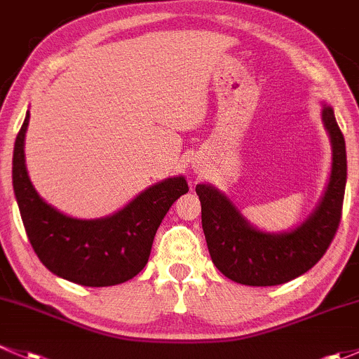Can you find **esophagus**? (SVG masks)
Segmentation results:
<instances>
[{
    "label": "esophagus",
    "instance_id": "1",
    "mask_svg": "<svg viewBox=\"0 0 359 359\" xmlns=\"http://www.w3.org/2000/svg\"><path fill=\"white\" fill-rule=\"evenodd\" d=\"M194 168H195V171H198V165H197V164H195V165H194Z\"/></svg>",
    "mask_w": 359,
    "mask_h": 359
}]
</instances>
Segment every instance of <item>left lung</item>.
Returning <instances> with one entry per match:
<instances>
[{
  "label": "left lung",
  "instance_id": "1",
  "mask_svg": "<svg viewBox=\"0 0 359 359\" xmlns=\"http://www.w3.org/2000/svg\"><path fill=\"white\" fill-rule=\"evenodd\" d=\"M321 123L332 145L330 176L313 212L292 230H259L224 191L197 184L207 249L226 278L252 287L280 285L304 275L327 252L341 223L347 161L344 136L327 103L321 107Z\"/></svg>",
  "mask_w": 359,
  "mask_h": 359
}]
</instances>
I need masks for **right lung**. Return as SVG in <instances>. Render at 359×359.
Segmentation results:
<instances>
[{"label":"right lung","instance_id":"right-lung-1","mask_svg":"<svg viewBox=\"0 0 359 359\" xmlns=\"http://www.w3.org/2000/svg\"><path fill=\"white\" fill-rule=\"evenodd\" d=\"M29 117L27 110L15 140L12 178L22 223L39 261L77 285L110 287L131 280L149 262L169 207L188 191L184 176L158 181L110 216H67L48 204L29 178L24 152Z\"/></svg>","mask_w":359,"mask_h":359}]
</instances>
